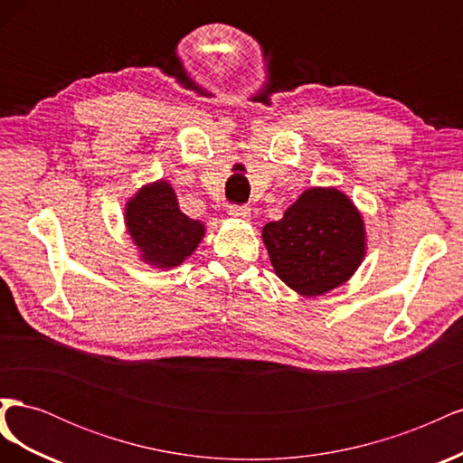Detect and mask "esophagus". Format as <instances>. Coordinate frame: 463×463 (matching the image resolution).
<instances>
[{"instance_id":"1","label":"esophagus","mask_w":463,"mask_h":463,"mask_svg":"<svg viewBox=\"0 0 463 463\" xmlns=\"http://www.w3.org/2000/svg\"><path fill=\"white\" fill-rule=\"evenodd\" d=\"M230 216L237 220H249L250 208L249 206H230Z\"/></svg>"}]
</instances>
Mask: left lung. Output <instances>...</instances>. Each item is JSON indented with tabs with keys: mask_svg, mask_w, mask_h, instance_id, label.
I'll return each instance as SVG.
<instances>
[{
	"mask_svg": "<svg viewBox=\"0 0 463 463\" xmlns=\"http://www.w3.org/2000/svg\"><path fill=\"white\" fill-rule=\"evenodd\" d=\"M274 272L299 296L315 298L345 284L365 257V223L334 187L301 193L284 218L262 228Z\"/></svg>",
	"mask_w": 463,
	"mask_h": 463,
	"instance_id": "1",
	"label": "left lung"
}]
</instances>
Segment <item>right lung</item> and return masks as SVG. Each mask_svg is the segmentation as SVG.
Here are the masks:
<instances>
[{
  "instance_id": "right-lung-1",
  "label": "right lung",
  "mask_w": 463,
  "mask_h": 463,
  "mask_svg": "<svg viewBox=\"0 0 463 463\" xmlns=\"http://www.w3.org/2000/svg\"><path fill=\"white\" fill-rule=\"evenodd\" d=\"M125 226L141 260L156 269L179 266L204 237L203 222L181 213L172 185L164 179L141 187L128 201Z\"/></svg>"
}]
</instances>
